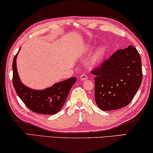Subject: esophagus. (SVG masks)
<instances>
[{
	"instance_id": "obj_1",
	"label": "esophagus",
	"mask_w": 153,
	"mask_h": 153,
	"mask_svg": "<svg viewBox=\"0 0 153 153\" xmlns=\"http://www.w3.org/2000/svg\"><path fill=\"white\" fill-rule=\"evenodd\" d=\"M79 78H80L81 80H85V79H87L88 78V76L86 74H82L80 76H79Z\"/></svg>"
}]
</instances>
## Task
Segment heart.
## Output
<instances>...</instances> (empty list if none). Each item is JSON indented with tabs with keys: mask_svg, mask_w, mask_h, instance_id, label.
<instances>
[{
	"mask_svg": "<svg viewBox=\"0 0 153 153\" xmlns=\"http://www.w3.org/2000/svg\"><path fill=\"white\" fill-rule=\"evenodd\" d=\"M93 48V47H92V46L89 47V48H88V49H87V51H89V50H90V48ZM105 53H106V49H105V48H101L99 49L98 51V53H96V55H95V57H94V61L95 62H97L100 61V60L102 59L103 56L105 55Z\"/></svg>",
	"mask_w": 153,
	"mask_h": 153,
	"instance_id": "obj_1",
	"label": "heart"
}]
</instances>
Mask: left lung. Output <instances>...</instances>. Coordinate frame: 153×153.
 Masks as SVG:
<instances>
[{"label": "left lung", "mask_w": 153, "mask_h": 153, "mask_svg": "<svg viewBox=\"0 0 153 153\" xmlns=\"http://www.w3.org/2000/svg\"><path fill=\"white\" fill-rule=\"evenodd\" d=\"M94 75L95 100L103 111H111L130 104L140 87V55L133 46L116 51L91 71Z\"/></svg>", "instance_id": "obj_1"}]
</instances>
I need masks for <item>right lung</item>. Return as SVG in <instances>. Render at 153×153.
I'll list each match as a JSON object with an SVG mask.
<instances>
[{
	"label": "right lung",
	"mask_w": 153,
	"mask_h": 153,
	"mask_svg": "<svg viewBox=\"0 0 153 153\" xmlns=\"http://www.w3.org/2000/svg\"><path fill=\"white\" fill-rule=\"evenodd\" d=\"M13 59L12 82L19 98L27 108L33 112L42 114H55L62 108L72 86L76 83V77L56 83L44 90H33L23 85L19 79L16 69V59Z\"/></svg>",
	"instance_id": "right-lung-1"
}]
</instances>
